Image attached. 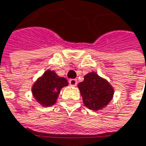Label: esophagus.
Masks as SVG:
<instances>
[{
    "label": "esophagus",
    "instance_id": "34e87169",
    "mask_svg": "<svg viewBox=\"0 0 146 146\" xmlns=\"http://www.w3.org/2000/svg\"><path fill=\"white\" fill-rule=\"evenodd\" d=\"M77 84H78L77 80H75V79H71V80H69V85L71 86H76Z\"/></svg>",
    "mask_w": 146,
    "mask_h": 146
}]
</instances>
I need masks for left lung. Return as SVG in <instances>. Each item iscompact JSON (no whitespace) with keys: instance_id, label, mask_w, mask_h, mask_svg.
I'll return each instance as SVG.
<instances>
[{"instance_id":"1","label":"left lung","mask_w":146,"mask_h":146,"mask_svg":"<svg viewBox=\"0 0 146 146\" xmlns=\"http://www.w3.org/2000/svg\"><path fill=\"white\" fill-rule=\"evenodd\" d=\"M78 87L85 106L92 110H98L106 106L114 95L113 87L96 72L87 74Z\"/></svg>"}]
</instances>
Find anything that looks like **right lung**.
Masks as SVG:
<instances>
[{"mask_svg":"<svg viewBox=\"0 0 146 146\" xmlns=\"http://www.w3.org/2000/svg\"><path fill=\"white\" fill-rule=\"evenodd\" d=\"M68 85L65 78L59 77L54 72L48 70L32 86V94L42 106L48 107L55 104L60 91Z\"/></svg>","mask_w":146,"mask_h":146,"instance_id":"right-lung-1","label":"right lung"}]
</instances>
